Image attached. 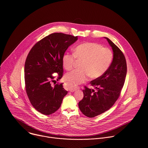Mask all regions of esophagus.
I'll return each mask as SVG.
<instances>
[{"mask_svg":"<svg viewBox=\"0 0 148 148\" xmlns=\"http://www.w3.org/2000/svg\"><path fill=\"white\" fill-rule=\"evenodd\" d=\"M78 88H78V87H71V88L69 89V90H70V92H74V91H75L78 90Z\"/></svg>","mask_w":148,"mask_h":148,"instance_id":"obj_1","label":"esophagus"}]
</instances>
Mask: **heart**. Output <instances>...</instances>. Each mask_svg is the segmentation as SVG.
I'll list each match as a JSON object with an SVG mask.
<instances>
[{"instance_id": "1", "label": "heart", "mask_w": 148, "mask_h": 148, "mask_svg": "<svg viewBox=\"0 0 148 148\" xmlns=\"http://www.w3.org/2000/svg\"><path fill=\"white\" fill-rule=\"evenodd\" d=\"M73 55L65 54L62 57V65L66 70H71L75 63V59L82 61L81 71L74 70L66 74L65 79L73 86L86 81L89 76L96 79L103 75L112 64V51L95 42H86L77 46Z\"/></svg>"}]
</instances>
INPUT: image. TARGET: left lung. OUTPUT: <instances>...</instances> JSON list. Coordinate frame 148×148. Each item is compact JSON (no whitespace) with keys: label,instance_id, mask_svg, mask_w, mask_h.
Returning <instances> with one entry per match:
<instances>
[{"label":"left lung","instance_id":"8db88e82","mask_svg":"<svg viewBox=\"0 0 148 148\" xmlns=\"http://www.w3.org/2000/svg\"><path fill=\"white\" fill-rule=\"evenodd\" d=\"M104 38L112 49L114 58L107 71L90 82L95 91L86 86L83 90V98L78 106L82 114L88 117L104 113L114 104L120 96L127 75V63L123 52L108 38Z\"/></svg>","mask_w":148,"mask_h":148}]
</instances>
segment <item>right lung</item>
I'll return each instance as SVG.
<instances>
[{"label": "right lung", "instance_id": "obj_1", "mask_svg": "<svg viewBox=\"0 0 148 148\" xmlns=\"http://www.w3.org/2000/svg\"><path fill=\"white\" fill-rule=\"evenodd\" d=\"M78 36L62 33L50 34L37 42L30 50L24 66L27 94L33 107L43 115L53 114L61 107L67 91L63 83L51 86L54 73L57 81L63 75L62 57Z\"/></svg>", "mask_w": 148, "mask_h": 148}]
</instances>
